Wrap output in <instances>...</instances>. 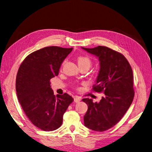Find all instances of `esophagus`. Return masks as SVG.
<instances>
[{
    "label": "esophagus",
    "mask_w": 152,
    "mask_h": 152,
    "mask_svg": "<svg viewBox=\"0 0 152 152\" xmlns=\"http://www.w3.org/2000/svg\"><path fill=\"white\" fill-rule=\"evenodd\" d=\"M80 97H79V96H75L74 97V101L76 102V103H78L80 101Z\"/></svg>",
    "instance_id": "obj_1"
}]
</instances>
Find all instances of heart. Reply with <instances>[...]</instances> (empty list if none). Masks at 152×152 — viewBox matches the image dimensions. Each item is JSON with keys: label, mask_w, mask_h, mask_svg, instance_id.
<instances>
[{"label": "heart", "mask_w": 152, "mask_h": 152, "mask_svg": "<svg viewBox=\"0 0 152 152\" xmlns=\"http://www.w3.org/2000/svg\"><path fill=\"white\" fill-rule=\"evenodd\" d=\"M77 63H78V65L79 66H87L88 68H90L91 65V61L87 56H81L78 57Z\"/></svg>", "instance_id": "heart-1"}]
</instances>
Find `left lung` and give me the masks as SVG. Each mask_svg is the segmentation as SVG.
<instances>
[{
    "instance_id": "8db88e82",
    "label": "left lung",
    "mask_w": 152,
    "mask_h": 152,
    "mask_svg": "<svg viewBox=\"0 0 152 152\" xmlns=\"http://www.w3.org/2000/svg\"><path fill=\"white\" fill-rule=\"evenodd\" d=\"M82 48L99 58L100 70L92 90L104 94L98 103L89 98L82 99L88 105L84 125L94 131H106L122 119L133 102L132 69L122 54L108 47Z\"/></svg>"
}]
</instances>
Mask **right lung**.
<instances>
[{
  "label": "right lung",
  "instance_id": "right-lung-1",
  "mask_svg": "<svg viewBox=\"0 0 152 152\" xmlns=\"http://www.w3.org/2000/svg\"><path fill=\"white\" fill-rule=\"evenodd\" d=\"M73 48L47 47L27 56L16 76L18 98L26 116L40 130L50 132L60 127L63 115L73 98L65 93L54 94L50 79L59 74L61 64Z\"/></svg>",
  "mask_w": 152,
  "mask_h": 152
}]
</instances>
